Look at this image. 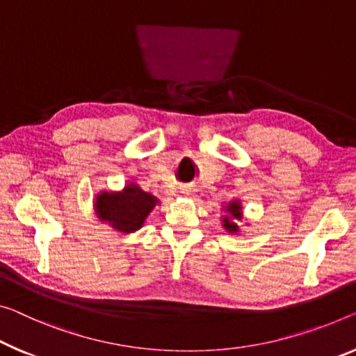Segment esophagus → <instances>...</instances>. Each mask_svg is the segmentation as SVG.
Returning <instances> with one entry per match:
<instances>
[{"instance_id":"34e87169","label":"esophagus","mask_w":356,"mask_h":356,"mask_svg":"<svg viewBox=\"0 0 356 356\" xmlns=\"http://www.w3.org/2000/svg\"><path fill=\"white\" fill-rule=\"evenodd\" d=\"M179 193H181V195H184V197H193L194 193H195V189L193 188V186H183Z\"/></svg>"}]
</instances>
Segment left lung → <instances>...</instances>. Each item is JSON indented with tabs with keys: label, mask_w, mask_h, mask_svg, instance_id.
Listing matches in <instances>:
<instances>
[{
	"label": "left lung",
	"mask_w": 356,
	"mask_h": 356,
	"mask_svg": "<svg viewBox=\"0 0 356 356\" xmlns=\"http://www.w3.org/2000/svg\"><path fill=\"white\" fill-rule=\"evenodd\" d=\"M222 210L226 213V215L221 218L222 227L226 229L229 234H237L240 231L237 221H240L243 218L242 204H240V200L235 199V200L227 202V204L222 207Z\"/></svg>",
	"instance_id": "8db88e82"
}]
</instances>
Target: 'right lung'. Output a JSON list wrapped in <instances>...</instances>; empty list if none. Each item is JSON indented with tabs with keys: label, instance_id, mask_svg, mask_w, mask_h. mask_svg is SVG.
Returning a JSON list of instances; mask_svg holds the SVG:
<instances>
[{
	"label": "right lung",
	"instance_id": "add662e5",
	"mask_svg": "<svg viewBox=\"0 0 356 356\" xmlns=\"http://www.w3.org/2000/svg\"><path fill=\"white\" fill-rule=\"evenodd\" d=\"M159 204V199L145 193L136 183L125 184L122 191H102L94 202L98 220L108 222L119 232L132 234L143 227L146 218Z\"/></svg>",
	"mask_w": 356,
	"mask_h": 356
}]
</instances>
